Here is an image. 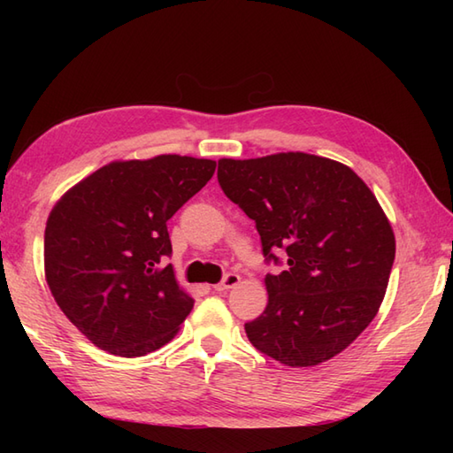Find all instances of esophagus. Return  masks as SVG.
<instances>
[{
  "label": "esophagus",
  "mask_w": 453,
  "mask_h": 453,
  "mask_svg": "<svg viewBox=\"0 0 453 453\" xmlns=\"http://www.w3.org/2000/svg\"><path fill=\"white\" fill-rule=\"evenodd\" d=\"M239 280H242V276L235 274V273H229V274H226L224 278H221V282H218V284L214 286V290H218V292H226V290H229V288L237 286V284H239Z\"/></svg>",
  "instance_id": "obj_1"
}]
</instances>
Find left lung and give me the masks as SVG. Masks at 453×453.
Returning <instances> with one entry per match:
<instances>
[{"label":"left lung","instance_id":"left-lung-1","mask_svg":"<svg viewBox=\"0 0 453 453\" xmlns=\"http://www.w3.org/2000/svg\"><path fill=\"white\" fill-rule=\"evenodd\" d=\"M218 182L255 219L265 261L286 268L266 274L268 303L245 323L249 341L292 368L342 352L378 313L395 261L372 190L342 163L300 151L219 159Z\"/></svg>","mask_w":453,"mask_h":453}]
</instances>
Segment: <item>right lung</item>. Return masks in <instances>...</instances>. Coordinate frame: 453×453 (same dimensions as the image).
<instances>
[{
  "mask_svg": "<svg viewBox=\"0 0 453 453\" xmlns=\"http://www.w3.org/2000/svg\"><path fill=\"white\" fill-rule=\"evenodd\" d=\"M214 171L216 161L187 156L114 161L54 206L44 232L46 282L95 346L134 358L177 334L195 300L165 265L167 221Z\"/></svg>",
  "mask_w": 453,
  "mask_h": 453,
  "instance_id": "obj_1",
  "label": "right lung"
}]
</instances>
